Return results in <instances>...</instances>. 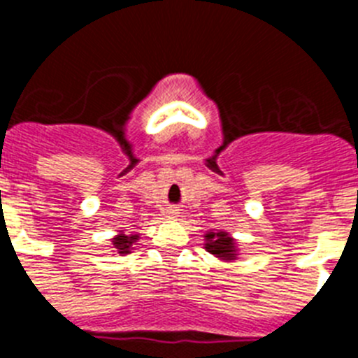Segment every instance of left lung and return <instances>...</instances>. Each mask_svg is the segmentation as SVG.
<instances>
[{"label":"left lung","instance_id":"left-lung-1","mask_svg":"<svg viewBox=\"0 0 358 358\" xmlns=\"http://www.w3.org/2000/svg\"><path fill=\"white\" fill-rule=\"evenodd\" d=\"M206 251L215 255L217 258H222V260H235V242L227 233L224 231H218L213 233L210 231L206 235Z\"/></svg>","mask_w":358,"mask_h":358}]
</instances>
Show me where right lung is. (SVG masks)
Returning a JSON list of instances; mask_svg holds the SVG:
<instances>
[{
	"label": "right lung",
	"instance_id": "obj_1",
	"mask_svg": "<svg viewBox=\"0 0 358 358\" xmlns=\"http://www.w3.org/2000/svg\"><path fill=\"white\" fill-rule=\"evenodd\" d=\"M136 240H138V235H132V236L118 235L115 240H113V245L118 249L120 255H127V252H131L132 243H134Z\"/></svg>",
	"mask_w": 358,
	"mask_h": 358
}]
</instances>
